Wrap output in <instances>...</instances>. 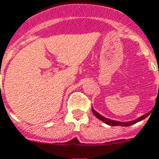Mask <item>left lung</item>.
<instances>
[{"instance_id": "8db88e82", "label": "left lung", "mask_w": 159, "mask_h": 159, "mask_svg": "<svg viewBox=\"0 0 159 159\" xmlns=\"http://www.w3.org/2000/svg\"><path fill=\"white\" fill-rule=\"evenodd\" d=\"M92 111H93V115H94L96 117L98 118L99 120H101L102 121L105 123V124H107V125H111V126H117V125H120V126H130V125H134V124H135V123L139 122V121H140V120L145 119V118L149 115V113H150V112H148V113H146L144 114V115L141 116H139V117H138L137 119H135V120H130V121H126V122H122V121L111 120V119H108V118L105 117V116H102L101 114H99L98 112H97V111H95L94 109L93 108V107H92Z\"/></svg>"}]
</instances>
